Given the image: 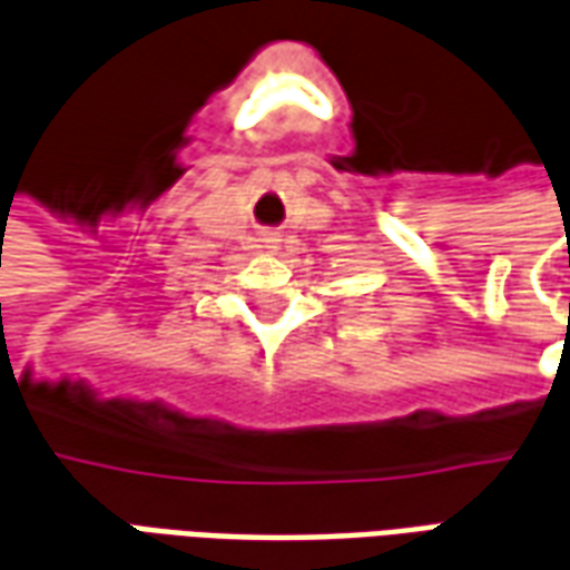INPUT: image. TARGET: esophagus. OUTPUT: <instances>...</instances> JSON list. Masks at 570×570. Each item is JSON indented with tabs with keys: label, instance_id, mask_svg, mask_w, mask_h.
<instances>
[{
	"label": "esophagus",
	"instance_id": "obj_1",
	"mask_svg": "<svg viewBox=\"0 0 570 570\" xmlns=\"http://www.w3.org/2000/svg\"><path fill=\"white\" fill-rule=\"evenodd\" d=\"M261 242H264V248H269V252H276L278 248V233H273V229H264V233H261Z\"/></svg>",
	"mask_w": 570,
	"mask_h": 570
}]
</instances>
